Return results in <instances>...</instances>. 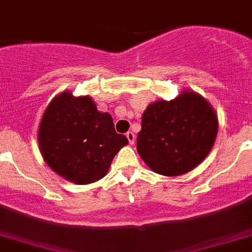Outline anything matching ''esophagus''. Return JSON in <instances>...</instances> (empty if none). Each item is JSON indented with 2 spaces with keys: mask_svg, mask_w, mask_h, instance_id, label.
Instances as JSON below:
<instances>
[{
  "mask_svg": "<svg viewBox=\"0 0 252 252\" xmlns=\"http://www.w3.org/2000/svg\"><path fill=\"white\" fill-rule=\"evenodd\" d=\"M126 137H127L128 143H130L131 145H132V144L135 143V139H136V137H135V134H134V132H132V131H128L127 134H126Z\"/></svg>",
  "mask_w": 252,
  "mask_h": 252,
  "instance_id": "1",
  "label": "esophagus"
}]
</instances>
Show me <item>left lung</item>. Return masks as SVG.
Returning a JSON list of instances; mask_svg holds the SVG:
<instances>
[{
	"label": "left lung",
	"mask_w": 252,
	"mask_h": 252,
	"mask_svg": "<svg viewBox=\"0 0 252 252\" xmlns=\"http://www.w3.org/2000/svg\"><path fill=\"white\" fill-rule=\"evenodd\" d=\"M218 132L216 112L203 96L184 92L173 100H158L144 112L137 153L163 176L188 173L203 162Z\"/></svg>",
	"instance_id": "obj_1"
}]
</instances>
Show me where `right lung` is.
<instances>
[{"label":"right lung","mask_w":252,"mask_h":252,"mask_svg":"<svg viewBox=\"0 0 252 252\" xmlns=\"http://www.w3.org/2000/svg\"><path fill=\"white\" fill-rule=\"evenodd\" d=\"M38 140L47 164L79 185L104 177L112 159L128 143L125 135L116 132L111 115L100 113L92 98H75L68 92L49 103Z\"/></svg>","instance_id":"obj_1"}]
</instances>
